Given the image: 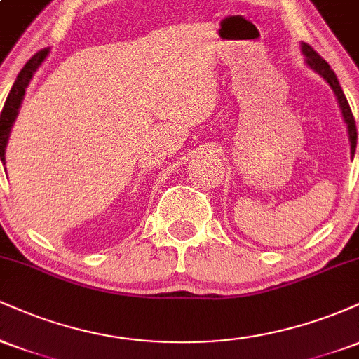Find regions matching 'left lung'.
Masks as SVG:
<instances>
[{
    "mask_svg": "<svg viewBox=\"0 0 359 359\" xmlns=\"http://www.w3.org/2000/svg\"><path fill=\"white\" fill-rule=\"evenodd\" d=\"M300 50H302L304 57H306V65L311 71H314L316 74H319L323 79L331 86L332 93H334L337 104H339L341 114H343V119L346 123V128H348V138H349V145H351V158L354 156V151H356V140H358V133H356V125H354V118L351 113V108H349V102L346 100L343 89H341L339 81H337L334 71L331 69V65L325 62L323 57L317 53L311 45L307 43H300Z\"/></svg>",
    "mask_w": 359,
    "mask_h": 359,
    "instance_id": "8db88e82",
    "label": "left lung"
}]
</instances>
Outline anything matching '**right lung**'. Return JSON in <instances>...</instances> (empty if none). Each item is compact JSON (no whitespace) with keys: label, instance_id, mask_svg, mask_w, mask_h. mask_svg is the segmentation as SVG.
<instances>
[{"label":"right lung","instance_id":"add662e5","mask_svg":"<svg viewBox=\"0 0 359 359\" xmlns=\"http://www.w3.org/2000/svg\"><path fill=\"white\" fill-rule=\"evenodd\" d=\"M48 53H50V50H48V48H43V50L36 52L35 55L25 64V67L20 71L18 76H16L13 88H11L10 94H8L5 101V106H3V111L0 114V158L3 165L6 163L5 154L8 140H10L11 128H13L16 118H18L20 108H22L25 100V89L28 88L32 77H34V74L39 71V67L43 64V60L47 59Z\"/></svg>","mask_w":359,"mask_h":359}]
</instances>
